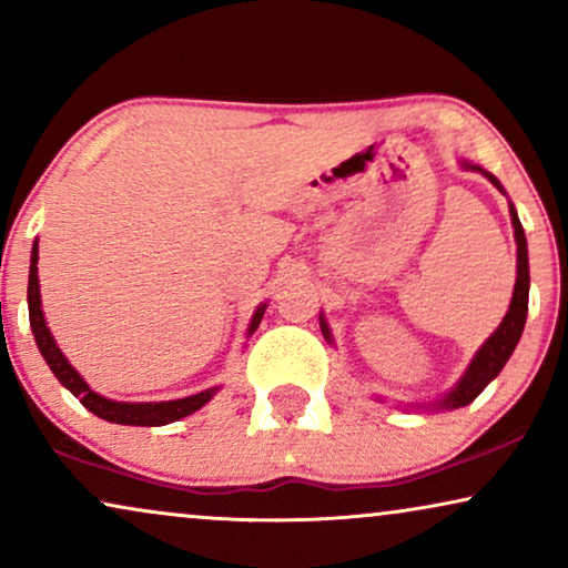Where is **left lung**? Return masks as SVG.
Here are the masks:
<instances>
[{
	"label": "left lung",
	"mask_w": 568,
	"mask_h": 568,
	"mask_svg": "<svg viewBox=\"0 0 568 568\" xmlns=\"http://www.w3.org/2000/svg\"><path fill=\"white\" fill-rule=\"evenodd\" d=\"M465 168L480 170L476 165H465ZM480 173H484V170H480ZM484 175L496 185V189L501 191V185L494 175H488V173H484ZM509 212H511V224H515V240H517V284H515V294H511L509 313L504 315V321L499 328H496L494 336L488 338L484 346H480V352L476 354V359L470 362V367H468V372H465V377L460 379V385H457L445 400L437 403V406L460 408V406H468V403L476 400L478 395L484 393V387L491 383L496 375H499L501 367L511 356V352H515L519 336H523V328L527 321V294H530V268H527L525 230H523V224H519L515 206H509ZM321 328H323V321H321Z\"/></svg>",
	"instance_id": "1"
}]
</instances>
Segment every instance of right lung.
I'll list each match as a JSON object with an SVG mask.
<instances>
[{"instance_id": "right-lung-1", "label": "right lung", "mask_w": 568, "mask_h": 568, "mask_svg": "<svg viewBox=\"0 0 568 568\" xmlns=\"http://www.w3.org/2000/svg\"><path fill=\"white\" fill-rule=\"evenodd\" d=\"M38 240L33 245V255H30V278H28V313H30V328H33L36 344L41 348L45 364H49L53 375L59 377V383L67 387L74 398H80V403L92 414L105 418L111 424H129V426H162L170 422H178V418L193 414L199 410L204 403H209L214 390H204L199 395H191V398H181V400H168V403H115L108 400L103 395L92 393L90 385L77 375V369L64 359V354L59 352L57 341L45 328L43 321V310H41V292H38ZM263 310L258 307L253 315L251 323V333L258 328Z\"/></svg>"}]
</instances>
